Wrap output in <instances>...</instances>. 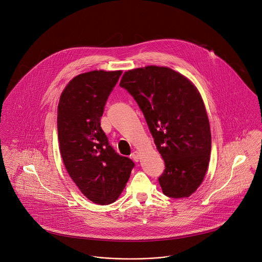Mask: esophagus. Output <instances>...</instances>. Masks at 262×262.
<instances>
[{"mask_svg": "<svg viewBox=\"0 0 262 262\" xmlns=\"http://www.w3.org/2000/svg\"><path fill=\"white\" fill-rule=\"evenodd\" d=\"M130 158H132L134 161L138 162V161H139V153H138L137 151H134V152L130 154Z\"/></svg>", "mask_w": 262, "mask_h": 262, "instance_id": "1", "label": "esophagus"}]
</instances>
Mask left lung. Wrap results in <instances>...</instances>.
Instances as JSON below:
<instances>
[{
    "label": "left lung",
    "mask_w": 262,
    "mask_h": 262,
    "mask_svg": "<svg viewBox=\"0 0 262 262\" xmlns=\"http://www.w3.org/2000/svg\"><path fill=\"white\" fill-rule=\"evenodd\" d=\"M120 86L137 101L164 159L158 179L163 193L188 198L201 185L211 152L210 125L198 88L186 76L157 66L125 72Z\"/></svg>",
    "instance_id": "1"
}]
</instances>
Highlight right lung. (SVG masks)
I'll return each instance as SVG.
<instances>
[{"mask_svg": "<svg viewBox=\"0 0 262 262\" xmlns=\"http://www.w3.org/2000/svg\"><path fill=\"white\" fill-rule=\"evenodd\" d=\"M122 71H92L76 75L58 105V138L64 167L79 190L106 205L120 196L135 163L119 155L101 128L107 99Z\"/></svg>", "mask_w": 262, "mask_h": 262, "instance_id": "right-lung-1", "label": "right lung"}]
</instances>
